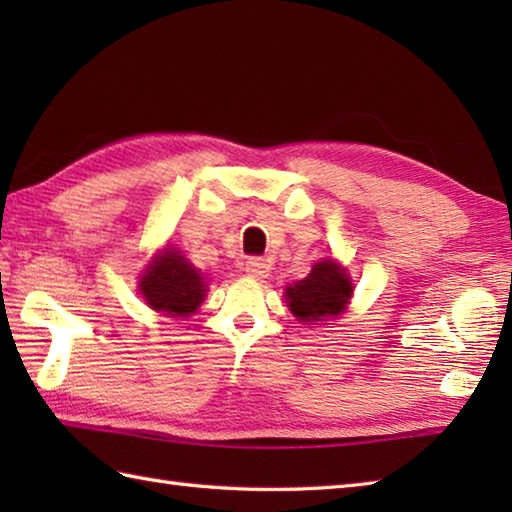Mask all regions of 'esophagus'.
Segmentation results:
<instances>
[{
    "label": "esophagus",
    "instance_id": "obj_1",
    "mask_svg": "<svg viewBox=\"0 0 512 512\" xmlns=\"http://www.w3.org/2000/svg\"><path fill=\"white\" fill-rule=\"evenodd\" d=\"M246 273L253 279H266L270 273V266L262 257H250L246 262Z\"/></svg>",
    "mask_w": 512,
    "mask_h": 512
}]
</instances>
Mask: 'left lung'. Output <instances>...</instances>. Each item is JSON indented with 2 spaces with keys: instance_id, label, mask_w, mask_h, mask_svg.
<instances>
[{
  "instance_id": "left-lung-1",
  "label": "left lung",
  "mask_w": 512,
  "mask_h": 512,
  "mask_svg": "<svg viewBox=\"0 0 512 512\" xmlns=\"http://www.w3.org/2000/svg\"><path fill=\"white\" fill-rule=\"evenodd\" d=\"M352 297V281L332 259L317 264L306 279L286 288L288 308L303 323L334 319Z\"/></svg>"
}]
</instances>
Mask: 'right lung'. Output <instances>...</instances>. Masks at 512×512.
<instances>
[{"mask_svg": "<svg viewBox=\"0 0 512 512\" xmlns=\"http://www.w3.org/2000/svg\"><path fill=\"white\" fill-rule=\"evenodd\" d=\"M204 290L198 270L169 248L149 266L140 281V292L147 306L169 317H189L204 301Z\"/></svg>", "mask_w": 512, "mask_h": 512, "instance_id": "obj_1", "label": "right lung"}]
</instances>
